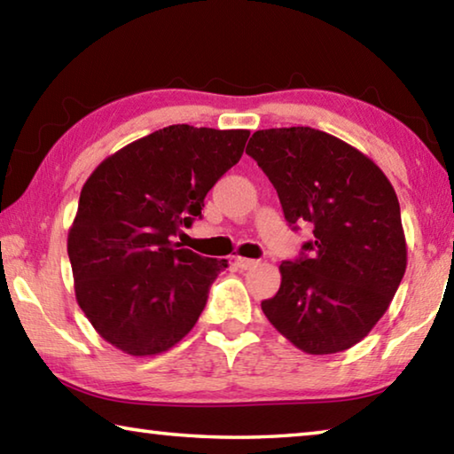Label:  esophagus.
<instances>
[{
    "instance_id": "esophagus-1",
    "label": "esophagus",
    "mask_w": 454,
    "mask_h": 454,
    "mask_svg": "<svg viewBox=\"0 0 454 454\" xmlns=\"http://www.w3.org/2000/svg\"><path fill=\"white\" fill-rule=\"evenodd\" d=\"M234 264L240 268V270H250V268H254L258 262L256 260H250V258H242V256H236L234 258Z\"/></svg>"
}]
</instances>
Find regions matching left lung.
I'll return each instance as SVG.
<instances>
[{
  "label": "left lung",
  "instance_id": "obj_1",
  "mask_svg": "<svg viewBox=\"0 0 454 454\" xmlns=\"http://www.w3.org/2000/svg\"><path fill=\"white\" fill-rule=\"evenodd\" d=\"M246 153L290 224L309 222L314 234L309 256L280 264V288L262 312L306 355L352 348L388 310L406 270L393 184L366 153L314 128L258 129Z\"/></svg>",
  "mask_w": 454,
  "mask_h": 454
}]
</instances>
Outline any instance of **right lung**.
Returning <instances> with one entry per match:
<instances>
[{
    "label": "right lung",
    "mask_w": 454,
    "mask_h": 454,
    "mask_svg": "<svg viewBox=\"0 0 454 454\" xmlns=\"http://www.w3.org/2000/svg\"><path fill=\"white\" fill-rule=\"evenodd\" d=\"M248 129L168 126L90 174L67 232L75 301L96 333L129 356L176 347L202 314L228 260L174 240L202 216L208 190L242 158Z\"/></svg>",
    "instance_id": "obj_1"
}]
</instances>
